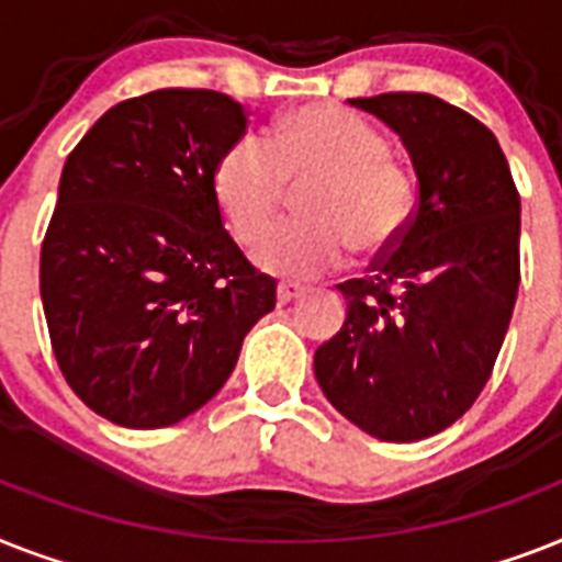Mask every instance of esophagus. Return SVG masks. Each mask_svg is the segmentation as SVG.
<instances>
[{
	"label": "esophagus",
	"instance_id": "34e87169",
	"mask_svg": "<svg viewBox=\"0 0 562 562\" xmlns=\"http://www.w3.org/2000/svg\"><path fill=\"white\" fill-rule=\"evenodd\" d=\"M300 294H303V289H300V285H289V282H280V285H277V303L280 305L294 303Z\"/></svg>",
	"mask_w": 562,
	"mask_h": 562
}]
</instances>
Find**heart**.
Returning a JSON list of instances; mask_svg holds the SVG:
<instances>
[{
    "label": "heart",
    "mask_w": 562,
    "mask_h": 562,
    "mask_svg": "<svg viewBox=\"0 0 562 562\" xmlns=\"http://www.w3.org/2000/svg\"><path fill=\"white\" fill-rule=\"evenodd\" d=\"M314 180L305 223L261 233L284 203L288 181ZM213 195L250 262L268 277L317 280L346 266L352 245L363 257L390 250L409 222L413 178L390 155L381 132L340 106H305L282 117L273 138L248 132L213 167Z\"/></svg>",
    "instance_id": "b5f03b06"
}]
</instances>
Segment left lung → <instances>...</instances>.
<instances>
[{
	"instance_id": "obj_1",
	"label": "left lung",
	"mask_w": 562,
	"mask_h": 562,
	"mask_svg": "<svg viewBox=\"0 0 562 562\" xmlns=\"http://www.w3.org/2000/svg\"><path fill=\"white\" fill-rule=\"evenodd\" d=\"M349 106L401 138L418 207L369 277L337 285L346 321L314 352L328 404L381 441L462 418L491 378L519 289V193L485 123L432 94Z\"/></svg>"
}]
</instances>
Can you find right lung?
<instances>
[{"mask_svg":"<svg viewBox=\"0 0 562 562\" xmlns=\"http://www.w3.org/2000/svg\"><path fill=\"white\" fill-rule=\"evenodd\" d=\"M245 130L222 91L158 89L109 109L66 158L40 294L68 386L106 422L158 430L202 409L277 303L213 195Z\"/></svg>","mask_w":562,"mask_h":562,"instance_id":"1","label":"right lung"}]
</instances>
